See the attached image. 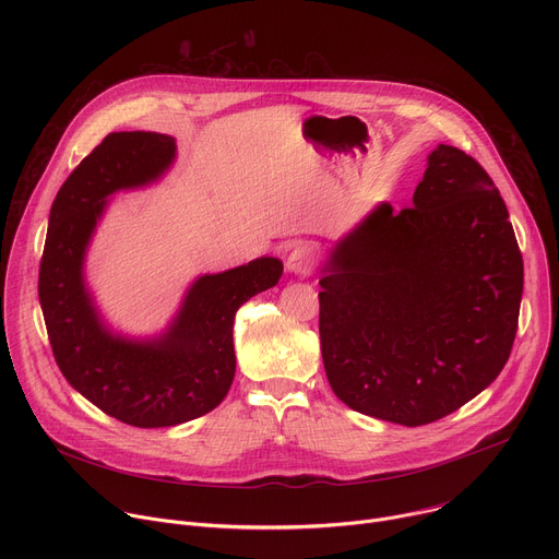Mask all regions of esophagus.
Segmentation results:
<instances>
[{
    "mask_svg": "<svg viewBox=\"0 0 559 559\" xmlns=\"http://www.w3.org/2000/svg\"><path fill=\"white\" fill-rule=\"evenodd\" d=\"M285 267L289 274H309L313 267V250L307 243L294 246L285 259Z\"/></svg>",
    "mask_w": 559,
    "mask_h": 559,
    "instance_id": "obj_1",
    "label": "esophagus"
}]
</instances>
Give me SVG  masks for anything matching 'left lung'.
<instances>
[{"label": "left lung", "mask_w": 559, "mask_h": 559, "mask_svg": "<svg viewBox=\"0 0 559 559\" xmlns=\"http://www.w3.org/2000/svg\"><path fill=\"white\" fill-rule=\"evenodd\" d=\"M318 283L334 393L365 416L420 427L466 405L507 365L524 265L491 177L440 143L414 207L378 203L332 248Z\"/></svg>", "instance_id": "8db88e82"}]
</instances>
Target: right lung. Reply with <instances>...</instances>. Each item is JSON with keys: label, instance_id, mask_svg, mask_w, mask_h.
Listing matches in <instances>:
<instances>
[{"label": "right lung", "instance_id": "right-lung-1", "mask_svg": "<svg viewBox=\"0 0 559 559\" xmlns=\"http://www.w3.org/2000/svg\"><path fill=\"white\" fill-rule=\"evenodd\" d=\"M175 158L170 134H108L57 192L39 265V302L63 378L104 414L141 429L175 427L221 405L236 371V309L283 274L274 257L203 274L152 338L104 321L84 274L93 234L112 194L156 183Z\"/></svg>", "mask_w": 559, "mask_h": 559}]
</instances>
